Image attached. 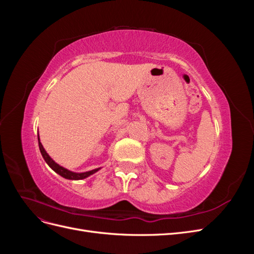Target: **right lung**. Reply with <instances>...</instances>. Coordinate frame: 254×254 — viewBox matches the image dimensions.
<instances>
[{
    "label": "right lung",
    "instance_id": "right-lung-1",
    "mask_svg": "<svg viewBox=\"0 0 254 254\" xmlns=\"http://www.w3.org/2000/svg\"><path fill=\"white\" fill-rule=\"evenodd\" d=\"M38 142H39V148H40L41 155H42L45 162L48 163V165L52 168L54 172L57 173L61 177H64V178H65V179H68V180H81V179H84V178H88L89 176L93 175V174H95L96 172H98L99 170H101V167H98V168H95V170H92V171H89V172H84V173H75V172H72V171H68V170H66V168H64L63 166H60L59 164H57L55 161H54L49 156V153L45 151V149L43 148V146H42V144L40 142L39 133H38Z\"/></svg>",
    "mask_w": 254,
    "mask_h": 254
}]
</instances>
